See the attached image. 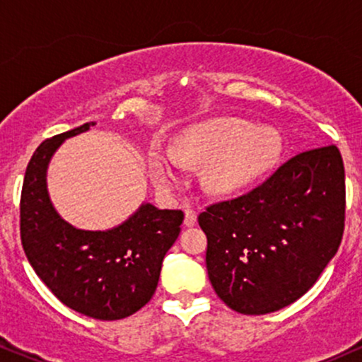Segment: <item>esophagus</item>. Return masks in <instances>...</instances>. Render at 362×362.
I'll use <instances>...</instances> for the list:
<instances>
[{
  "mask_svg": "<svg viewBox=\"0 0 362 362\" xmlns=\"http://www.w3.org/2000/svg\"><path fill=\"white\" fill-rule=\"evenodd\" d=\"M195 221H197V213H195L194 209H189V207H187L184 224H185V226H194Z\"/></svg>",
  "mask_w": 362,
  "mask_h": 362,
  "instance_id": "1",
  "label": "esophagus"
}]
</instances>
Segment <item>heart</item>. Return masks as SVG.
Wrapping results in <instances>:
<instances>
[{
	"instance_id": "b5f03b06",
	"label": "heart",
	"mask_w": 362,
	"mask_h": 362,
	"mask_svg": "<svg viewBox=\"0 0 362 362\" xmlns=\"http://www.w3.org/2000/svg\"><path fill=\"white\" fill-rule=\"evenodd\" d=\"M282 138L274 129H257L236 117H214L194 124L178 136L175 149L153 148L149 170L155 182L172 189L182 163H204L207 190L231 194L248 187L277 163Z\"/></svg>"
}]
</instances>
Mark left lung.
Segmentation results:
<instances>
[{
  "label": "left lung",
  "mask_w": 362,
  "mask_h": 362,
  "mask_svg": "<svg viewBox=\"0 0 362 362\" xmlns=\"http://www.w3.org/2000/svg\"><path fill=\"white\" fill-rule=\"evenodd\" d=\"M344 221L339 148L293 156L250 192L199 214L216 294L243 315L272 313L300 300L337 253Z\"/></svg>",
  "instance_id": "obj_1"
}]
</instances>
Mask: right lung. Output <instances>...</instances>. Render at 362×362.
Returning <instances> with one entry per match:
<instances>
[{
	"label": "right lung",
	"mask_w": 362,
	"mask_h": 362,
	"mask_svg": "<svg viewBox=\"0 0 362 362\" xmlns=\"http://www.w3.org/2000/svg\"><path fill=\"white\" fill-rule=\"evenodd\" d=\"M86 122L45 139L25 172L20 199V236L37 276L62 305L95 320H120L155 294L161 262L175 243L184 213L143 204L127 221L107 231L78 230L54 209L47 194V165Z\"/></svg>",
	"instance_id": "right-lung-1"
}]
</instances>
